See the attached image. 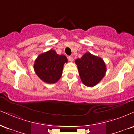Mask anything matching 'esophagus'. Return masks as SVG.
<instances>
[{"instance_id": "34e87169", "label": "esophagus", "mask_w": 134, "mask_h": 134, "mask_svg": "<svg viewBox=\"0 0 134 134\" xmlns=\"http://www.w3.org/2000/svg\"><path fill=\"white\" fill-rule=\"evenodd\" d=\"M68 59H69V60L70 61V62H72V61H73V60H74L73 57H71V56H69Z\"/></svg>"}]
</instances>
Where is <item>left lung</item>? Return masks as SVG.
Masks as SVG:
<instances>
[{
    "instance_id": "1",
    "label": "left lung",
    "mask_w": 134,
    "mask_h": 134,
    "mask_svg": "<svg viewBox=\"0 0 134 134\" xmlns=\"http://www.w3.org/2000/svg\"><path fill=\"white\" fill-rule=\"evenodd\" d=\"M80 79L87 87H93L104 78L106 65L101 58L87 52L80 59L75 61Z\"/></svg>"
}]
</instances>
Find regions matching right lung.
Here are the masks:
<instances>
[{
    "label": "right lung",
    "mask_w": 134,
    "mask_h": 134,
    "mask_svg": "<svg viewBox=\"0 0 134 134\" xmlns=\"http://www.w3.org/2000/svg\"><path fill=\"white\" fill-rule=\"evenodd\" d=\"M64 55H58L54 50L40 54L35 60L34 68L37 75L47 83H54L62 76L64 65L67 62Z\"/></svg>",
    "instance_id": "add662e5"
}]
</instances>
